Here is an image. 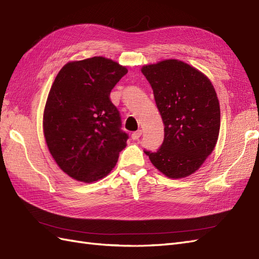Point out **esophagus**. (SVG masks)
<instances>
[{"mask_svg": "<svg viewBox=\"0 0 259 259\" xmlns=\"http://www.w3.org/2000/svg\"><path fill=\"white\" fill-rule=\"evenodd\" d=\"M142 136V131L141 130H138L136 132H134V134L131 135V138L134 139V140H139V138H140Z\"/></svg>", "mask_w": 259, "mask_h": 259, "instance_id": "1", "label": "esophagus"}]
</instances>
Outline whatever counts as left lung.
<instances>
[{
	"label": "left lung",
	"instance_id": "left-lung-1",
	"mask_svg": "<svg viewBox=\"0 0 259 259\" xmlns=\"http://www.w3.org/2000/svg\"><path fill=\"white\" fill-rule=\"evenodd\" d=\"M141 72L153 90L164 122V141L144 151L168 178H185L200 168L214 150L220 132V104L207 75L177 59L145 64Z\"/></svg>",
	"mask_w": 259,
	"mask_h": 259
}]
</instances>
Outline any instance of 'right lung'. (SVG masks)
Segmentation results:
<instances>
[{
    "mask_svg": "<svg viewBox=\"0 0 259 259\" xmlns=\"http://www.w3.org/2000/svg\"><path fill=\"white\" fill-rule=\"evenodd\" d=\"M128 73L104 57L70 61L59 71L46 102L42 129L57 165L73 180L93 183L116 166L128 136L109 99Z\"/></svg>",
    "mask_w": 259,
    "mask_h": 259,
    "instance_id": "1",
    "label": "right lung"
}]
</instances>
